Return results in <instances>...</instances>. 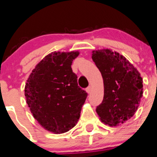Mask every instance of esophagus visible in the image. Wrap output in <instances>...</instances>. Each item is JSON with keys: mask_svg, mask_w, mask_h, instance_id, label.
<instances>
[{"mask_svg": "<svg viewBox=\"0 0 157 157\" xmlns=\"http://www.w3.org/2000/svg\"><path fill=\"white\" fill-rule=\"evenodd\" d=\"M92 86H88V87H87L86 89V91L87 93H88V94H90V92H92Z\"/></svg>", "mask_w": 157, "mask_h": 157, "instance_id": "esophagus-1", "label": "esophagus"}]
</instances>
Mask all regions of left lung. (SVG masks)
Listing matches in <instances>:
<instances>
[{
  "instance_id": "obj_1",
  "label": "left lung",
  "mask_w": 157,
  "mask_h": 157,
  "mask_svg": "<svg viewBox=\"0 0 157 157\" xmlns=\"http://www.w3.org/2000/svg\"><path fill=\"white\" fill-rule=\"evenodd\" d=\"M92 59L103 78V101L96 108L101 121L110 126L126 123L134 116L143 96L141 74L112 49L93 50Z\"/></svg>"
}]
</instances>
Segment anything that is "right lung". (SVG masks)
Wrapping results in <instances>:
<instances>
[{
	"label": "right lung",
	"instance_id": "right-lung-1",
	"mask_svg": "<svg viewBox=\"0 0 157 157\" xmlns=\"http://www.w3.org/2000/svg\"><path fill=\"white\" fill-rule=\"evenodd\" d=\"M78 51L52 52L35 66L25 86L26 102L34 119L54 134L76 126L87 93L78 86L71 64Z\"/></svg>",
	"mask_w": 157,
	"mask_h": 157
}]
</instances>
